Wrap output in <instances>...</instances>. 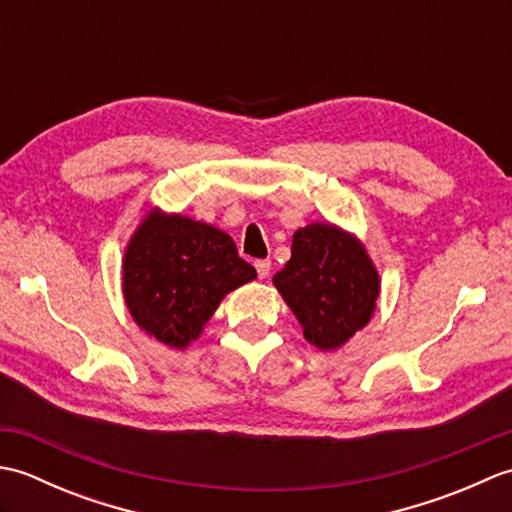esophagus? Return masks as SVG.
<instances>
[{
	"label": "esophagus",
	"instance_id": "34e87169",
	"mask_svg": "<svg viewBox=\"0 0 512 512\" xmlns=\"http://www.w3.org/2000/svg\"><path fill=\"white\" fill-rule=\"evenodd\" d=\"M255 268H257L259 279H266L270 275V259H257Z\"/></svg>",
	"mask_w": 512,
	"mask_h": 512
}]
</instances>
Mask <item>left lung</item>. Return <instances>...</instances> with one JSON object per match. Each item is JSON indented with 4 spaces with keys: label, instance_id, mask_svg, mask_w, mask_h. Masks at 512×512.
Instances as JSON below:
<instances>
[{
    "label": "left lung",
    "instance_id": "obj_1",
    "mask_svg": "<svg viewBox=\"0 0 512 512\" xmlns=\"http://www.w3.org/2000/svg\"><path fill=\"white\" fill-rule=\"evenodd\" d=\"M273 284L303 336L334 352L372 321L380 275L365 244L332 222H312L292 235L290 259Z\"/></svg>",
    "mask_w": 512,
    "mask_h": 512
}]
</instances>
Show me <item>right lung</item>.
Segmentation results:
<instances>
[{
	"mask_svg": "<svg viewBox=\"0 0 512 512\" xmlns=\"http://www.w3.org/2000/svg\"><path fill=\"white\" fill-rule=\"evenodd\" d=\"M123 297L134 323L171 350H187L228 292L257 277L231 235L154 206L129 237Z\"/></svg>",
	"mask_w": 512,
	"mask_h": 512,
	"instance_id": "1",
	"label": "right lung"
}]
</instances>
